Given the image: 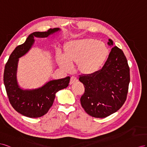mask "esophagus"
<instances>
[{"instance_id":"obj_1","label":"esophagus","mask_w":147,"mask_h":147,"mask_svg":"<svg viewBox=\"0 0 147 147\" xmlns=\"http://www.w3.org/2000/svg\"><path fill=\"white\" fill-rule=\"evenodd\" d=\"M76 82H78V79L76 77H71V79H70V81H69V85L73 84L74 83H76Z\"/></svg>"}]
</instances>
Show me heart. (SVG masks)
I'll use <instances>...</instances> for the list:
<instances>
[{
	"instance_id": "heart-1",
	"label": "heart",
	"mask_w": 147,
	"mask_h": 147,
	"mask_svg": "<svg viewBox=\"0 0 147 147\" xmlns=\"http://www.w3.org/2000/svg\"><path fill=\"white\" fill-rule=\"evenodd\" d=\"M108 54V48L102 42L94 39L73 40L64 45L63 56L57 54V61L66 71L69 70L70 65L76 64L79 74L91 76L102 68Z\"/></svg>"
}]
</instances>
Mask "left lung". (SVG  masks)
<instances>
[{
	"label": "left lung",
	"instance_id": "left-lung-1",
	"mask_svg": "<svg viewBox=\"0 0 147 147\" xmlns=\"http://www.w3.org/2000/svg\"><path fill=\"white\" fill-rule=\"evenodd\" d=\"M108 44L113 45L109 39ZM85 88L80 101L84 110L94 118H103L116 112L127 98L130 69L123 50L115 46L101 69L91 76L80 75Z\"/></svg>",
	"mask_w": 147,
	"mask_h": 147
}]
</instances>
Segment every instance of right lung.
Returning a JSON list of instances; mask_svg holds the SVG:
<instances>
[{"instance_id": "right-lung-1", "label": "right lung", "mask_w": 147, "mask_h": 147, "mask_svg": "<svg viewBox=\"0 0 147 147\" xmlns=\"http://www.w3.org/2000/svg\"><path fill=\"white\" fill-rule=\"evenodd\" d=\"M60 29H50L45 32H34L28 36L25 42L17 46L5 66L3 82L9 102L15 110L29 118H39L45 115L52 106L55 94L69 85L70 77L52 80L42 87L32 90H23L16 81L18 58L25 55L34 44V37H47Z\"/></svg>"}]
</instances>
